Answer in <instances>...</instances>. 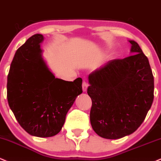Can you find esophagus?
Masks as SVG:
<instances>
[{"label": "esophagus", "instance_id": "obj_1", "mask_svg": "<svg viewBox=\"0 0 161 161\" xmlns=\"http://www.w3.org/2000/svg\"><path fill=\"white\" fill-rule=\"evenodd\" d=\"M88 87V84L86 80H84L82 83V89H83V91L86 92V90H87Z\"/></svg>", "mask_w": 161, "mask_h": 161}]
</instances>
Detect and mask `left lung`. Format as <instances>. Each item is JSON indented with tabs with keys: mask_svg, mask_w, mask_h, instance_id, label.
Returning a JSON list of instances; mask_svg holds the SVG:
<instances>
[{
	"mask_svg": "<svg viewBox=\"0 0 161 161\" xmlns=\"http://www.w3.org/2000/svg\"><path fill=\"white\" fill-rule=\"evenodd\" d=\"M133 56L113 59L89 75L90 123L99 136L117 139L134 133L154 100V76L147 56L130 41Z\"/></svg>",
	"mask_w": 161,
	"mask_h": 161,
	"instance_id": "left-lung-1",
	"label": "left lung"
}]
</instances>
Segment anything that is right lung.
Returning <instances> with one entry per match:
<instances>
[{
  "label": "right lung",
  "instance_id": "add662e5",
  "mask_svg": "<svg viewBox=\"0 0 161 161\" xmlns=\"http://www.w3.org/2000/svg\"><path fill=\"white\" fill-rule=\"evenodd\" d=\"M43 39L36 34L17 50L7 76V101L28 133L50 137L59 133L66 114L82 93V79L55 77L41 57Z\"/></svg>",
  "mask_w": 161,
  "mask_h": 161
}]
</instances>
